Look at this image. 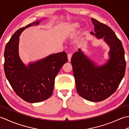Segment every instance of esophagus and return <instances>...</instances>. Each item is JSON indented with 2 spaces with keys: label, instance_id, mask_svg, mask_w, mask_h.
<instances>
[{
  "label": "esophagus",
  "instance_id": "1",
  "mask_svg": "<svg viewBox=\"0 0 129 129\" xmlns=\"http://www.w3.org/2000/svg\"><path fill=\"white\" fill-rule=\"evenodd\" d=\"M72 54L71 53H69L68 54V61L69 62L71 60V58H72Z\"/></svg>",
  "mask_w": 129,
  "mask_h": 129
}]
</instances>
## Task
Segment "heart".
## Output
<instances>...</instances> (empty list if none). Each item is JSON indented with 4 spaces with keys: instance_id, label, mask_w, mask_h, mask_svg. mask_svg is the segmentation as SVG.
Listing matches in <instances>:
<instances>
[{
    "instance_id": "b5f03b06",
    "label": "heart",
    "mask_w": 129,
    "mask_h": 129,
    "mask_svg": "<svg viewBox=\"0 0 129 129\" xmlns=\"http://www.w3.org/2000/svg\"><path fill=\"white\" fill-rule=\"evenodd\" d=\"M80 24L78 22H75V23H74L72 24V25H71V27H70V29H71V30H72V31L74 33L76 30H77L79 28H80Z\"/></svg>"
}]
</instances>
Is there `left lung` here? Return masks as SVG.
I'll return each instance as SVG.
<instances>
[{
  "mask_svg": "<svg viewBox=\"0 0 129 129\" xmlns=\"http://www.w3.org/2000/svg\"><path fill=\"white\" fill-rule=\"evenodd\" d=\"M94 32L90 34L103 39L110 47V58L105 64L98 66L78 49L71 59L78 94L92 102L105 100L115 92L126 69L125 51L122 43L110 27L91 18Z\"/></svg>",
  "mask_w": 129,
  "mask_h": 129,
  "instance_id": "8db88e82",
  "label": "left lung"
}]
</instances>
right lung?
I'll use <instances>...</instances> for the list:
<instances>
[{
    "label": "right lung",
    "mask_w": 129,
    "mask_h": 129,
    "mask_svg": "<svg viewBox=\"0 0 129 129\" xmlns=\"http://www.w3.org/2000/svg\"><path fill=\"white\" fill-rule=\"evenodd\" d=\"M39 20L20 28L11 37L4 51V69L5 76L16 95L28 103L43 101L53 94L55 78L62 65L68 61L65 51L51 54L28 66L19 55V37L24 30L38 25Z\"/></svg>",
    "instance_id": "obj_1"
}]
</instances>
